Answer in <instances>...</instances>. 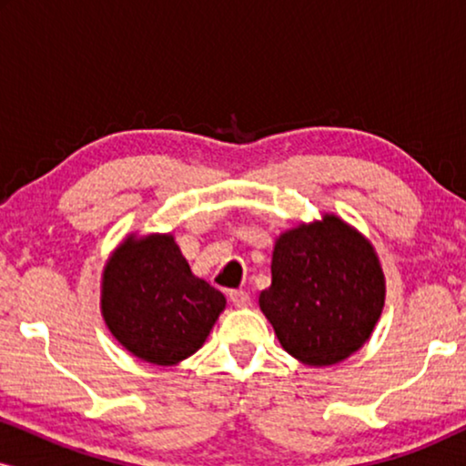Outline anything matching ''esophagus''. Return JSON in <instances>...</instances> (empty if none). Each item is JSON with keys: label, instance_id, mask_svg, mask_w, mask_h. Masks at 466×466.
Wrapping results in <instances>:
<instances>
[{"label": "esophagus", "instance_id": "1", "mask_svg": "<svg viewBox=\"0 0 466 466\" xmlns=\"http://www.w3.org/2000/svg\"><path fill=\"white\" fill-rule=\"evenodd\" d=\"M228 299H231L235 308H248L250 305V295L246 290H231L228 292Z\"/></svg>", "mask_w": 466, "mask_h": 466}]
</instances>
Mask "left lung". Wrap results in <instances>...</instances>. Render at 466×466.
<instances>
[{
	"label": "left lung",
	"instance_id": "8db88e82",
	"mask_svg": "<svg viewBox=\"0 0 466 466\" xmlns=\"http://www.w3.org/2000/svg\"><path fill=\"white\" fill-rule=\"evenodd\" d=\"M258 303L286 352L335 365L371 335L384 308V273L365 238L324 216L276 241L271 286Z\"/></svg>",
	"mask_w": 466,
	"mask_h": 466
}]
</instances>
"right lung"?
Listing matches in <instances>:
<instances>
[{
	"label": "right lung",
	"instance_id": "obj_1",
	"mask_svg": "<svg viewBox=\"0 0 466 466\" xmlns=\"http://www.w3.org/2000/svg\"><path fill=\"white\" fill-rule=\"evenodd\" d=\"M225 295L190 273L171 235L127 239L107 260L101 309L112 335L155 365H176L203 346Z\"/></svg>",
	"mask_w": 466,
	"mask_h": 466
}]
</instances>
